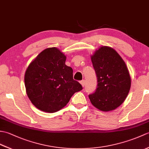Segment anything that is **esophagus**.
<instances>
[{
  "label": "esophagus",
  "instance_id": "34e87169",
  "mask_svg": "<svg viewBox=\"0 0 149 149\" xmlns=\"http://www.w3.org/2000/svg\"><path fill=\"white\" fill-rule=\"evenodd\" d=\"M80 83L81 84V85H82V86H83V87H84V86H85V84H86V83H85V81H84V80H83V81H81L80 82Z\"/></svg>",
  "mask_w": 149,
  "mask_h": 149
}]
</instances>
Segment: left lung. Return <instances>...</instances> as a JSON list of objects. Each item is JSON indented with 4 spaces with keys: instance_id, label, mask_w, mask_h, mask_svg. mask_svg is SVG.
<instances>
[{
    "instance_id": "8db88e82",
    "label": "left lung",
    "mask_w": 149,
    "mask_h": 149,
    "mask_svg": "<svg viewBox=\"0 0 149 149\" xmlns=\"http://www.w3.org/2000/svg\"><path fill=\"white\" fill-rule=\"evenodd\" d=\"M97 77L95 91L89 95L91 104L109 111L123 102L131 88V77L124 61L116 50L103 46L91 56Z\"/></svg>"
}]
</instances>
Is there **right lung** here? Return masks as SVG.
Listing matches in <instances>:
<instances>
[{"mask_svg":"<svg viewBox=\"0 0 149 149\" xmlns=\"http://www.w3.org/2000/svg\"><path fill=\"white\" fill-rule=\"evenodd\" d=\"M66 56L56 48L46 49L30 63L25 74L27 95L42 111L54 113L64 107L75 92L83 89L73 79Z\"/></svg>","mask_w":149,"mask_h":149,"instance_id":"add662e5","label":"right lung"}]
</instances>
